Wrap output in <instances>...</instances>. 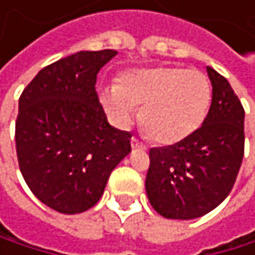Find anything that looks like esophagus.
<instances>
[{
    "label": "esophagus",
    "mask_w": 255,
    "mask_h": 255,
    "mask_svg": "<svg viewBox=\"0 0 255 255\" xmlns=\"http://www.w3.org/2000/svg\"><path fill=\"white\" fill-rule=\"evenodd\" d=\"M131 148H133V150H137V148H139V150H146V146H145L142 142H139L137 139L133 137V139H131Z\"/></svg>",
    "instance_id": "34e87169"
}]
</instances>
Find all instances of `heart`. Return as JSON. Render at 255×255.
Returning <instances> with one entry per match:
<instances>
[{
	"label": "heart",
	"instance_id": "obj_1",
	"mask_svg": "<svg viewBox=\"0 0 255 255\" xmlns=\"http://www.w3.org/2000/svg\"><path fill=\"white\" fill-rule=\"evenodd\" d=\"M99 101L112 121L127 128L140 110L143 130L159 143H176L194 133L207 116L211 82L199 70L156 67L122 75L119 85H105Z\"/></svg>",
	"mask_w": 255,
	"mask_h": 255
}]
</instances>
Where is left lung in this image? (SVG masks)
Instances as JSON below:
<instances>
[{
	"instance_id": "obj_1",
	"label": "left lung",
	"mask_w": 255,
	"mask_h": 255,
	"mask_svg": "<svg viewBox=\"0 0 255 255\" xmlns=\"http://www.w3.org/2000/svg\"><path fill=\"white\" fill-rule=\"evenodd\" d=\"M213 85L210 112L200 128L168 146L150 150L145 190L166 219L205 216L228 197L245 148V110L230 82L207 67Z\"/></svg>"
}]
</instances>
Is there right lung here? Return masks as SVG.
<instances>
[{
	"mask_svg": "<svg viewBox=\"0 0 255 255\" xmlns=\"http://www.w3.org/2000/svg\"><path fill=\"white\" fill-rule=\"evenodd\" d=\"M116 55L101 50L62 58L44 67L19 98V170L30 191L58 213L95 207L112 171L131 151V134L109 124L96 93L99 70Z\"/></svg>",
	"mask_w": 255,
	"mask_h": 255,
	"instance_id": "add662e5",
	"label": "right lung"
}]
</instances>
